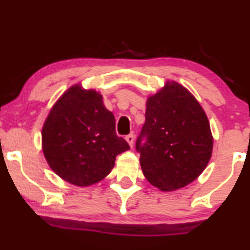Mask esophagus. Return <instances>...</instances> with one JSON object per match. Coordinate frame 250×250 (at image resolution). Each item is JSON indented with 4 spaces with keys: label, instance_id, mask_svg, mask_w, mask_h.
I'll return each instance as SVG.
<instances>
[{
    "label": "esophagus",
    "instance_id": "1",
    "mask_svg": "<svg viewBox=\"0 0 250 250\" xmlns=\"http://www.w3.org/2000/svg\"><path fill=\"white\" fill-rule=\"evenodd\" d=\"M125 141L128 142V145L130 146V148H133V146H134V141H135V136H134V134H129V135H127V136H125Z\"/></svg>",
    "mask_w": 250,
    "mask_h": 250
}]
</instances>
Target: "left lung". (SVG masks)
Wrapping results in <instances>:
<instances>
[{
	"label": "left lung",
	"mask_w": 250,
	"mask_h": 250,
	"mask_svg": "<svg viewBox=\"0 0 250 250\" xmlns=\"http://www.w3.org/2000/svg\"><path fill=\"white\" fill-rule=\"evenodd\" d=\"M136 150L146 179L162 191L186 187L205 170L213 135L205 110L187 88L167 81L148 97Z\"/></svg>",
	"instance_id": "1"
}]
</instances>
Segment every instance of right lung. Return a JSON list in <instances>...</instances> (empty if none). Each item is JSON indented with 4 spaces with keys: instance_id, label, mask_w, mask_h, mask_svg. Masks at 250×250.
Returning a JSON list of instances; mask_svg holds the SVG:
<instances>
[{
    "instance_id": "obj_1",
    "label": "right lung",
    "mask_w": 250,
    "mask_h": 250,
    "mask_svg": "<svg viewBox=\"0 0 250 250\" xmlns=\"http://www.w3.org/2000/svg\"><path fill=\"white\" fill-rule=\"evenodd\" d=\"M129 145L115 133V117L94 89L71 85L50 109L42 127L49 167L71 185L88 187L110 173Z\"/></svg>"
}]
</instances>
